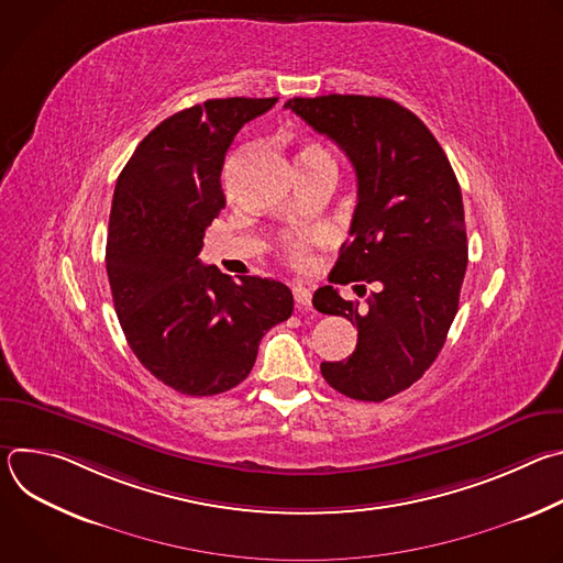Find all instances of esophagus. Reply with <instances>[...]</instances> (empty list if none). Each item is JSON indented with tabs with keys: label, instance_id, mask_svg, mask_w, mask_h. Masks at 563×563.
<instances>
[{
	"label": "esophagus",
	"instance_id": "obj_1",
	"mask_svg": "<svg viewBox=\"0 0 563 563\" xmlns=\"http://www.w3.org/2000/svg\"><path fill=\"white\" fill-rule=\"evenodd\" d=\"M291 291H294V300H296L298 307H309V305H311V291H309L307 287L294 285Z\"/></svg>",
	"mask_w": 563,
	"mask_h": 563
}]
</instances>
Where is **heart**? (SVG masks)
Returning <instances> with one entry per match:
<instances>
[{
  "label": "heart",
  "instance_id": "b5f03b06",
  "mask_svg": "<svg viewBox=\"0 0 563 563\" xmlns=\"http://www.w3.org/2000/svg\"><path fill=\"white\" fill-rule=\"evenodd\" d=\"M313 155H328L323 148L320 146H313V144H309V146H305L300 153H298V159L300 157H313ZM309 243L311 240L309 238H302V235H291V238H287V243H285V252H287V256L294 261V263H302L305 258H307V250H309Z\"/></svg>",
  "mask_w": 563,
  "mask_h": 563
}]
</instances>
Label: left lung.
Returning <instances> with one entry per match:
<instances>
[{"label": "left lung", "instance_id": "8db88e82", "mask_svg": "<svg viewBox=\"0 0 563 563\" xmlns=\"http://www.w3.org/2000/svg\"><path fill=\"white\" fill-rule=\"evenodd\" d=\"M285 107L334 140L356 172L352 240L330 283H374L376 291L361 307L325 285L311 302L358 330L350 358L320 363L323 378L378 404L426 374L456 316L467 267L461 187L430 129L394 100L332 93Z\"/></svg>", "mask_w": 563, "mask_h": 563}]
</instances>
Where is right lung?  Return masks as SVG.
Here are the masks:
<instances>
[{"mask_svg":"<svg viewBox=\"0 0 563 563\" xmlns=\"http://www.w3.org/2000/svg\"><path fill=\"white\" fill-rule=\"evenodd\" d=\"M278 98L207 100L159 122L122 169L109 218L107 274L122 332L137 361L187 396L243 383L261 339L294 311L287 285L233 283L198 258L224 207V153Z\"/></svg>","mask_w":563,"mask_h":563,"instance_id":"1","label":"right lung"}]
</instances>
